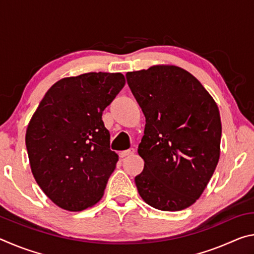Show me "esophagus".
<instances>
[{
	"instance_id": "1",
	"label": "esophagus",
	"mask_w": 254,
	"mask_h": 254,
	"mask_svg": "<svg viewBox=\"0 0 254 254\" xmlns=\"http://www.w3.org/2000/svg\"><path fill=\"white\" fill-rule=\"evenodd\" d=\"M134 152H135V150L133 149V148H131V149H128V150H126V151L120 152V157L124 158V157H127V156H132V154H134Z\"/></svg>"
}]
</instances>
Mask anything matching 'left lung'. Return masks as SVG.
Listing matches in <instances>:
<instances>
[{"instance_id":"1","label":"left lung","mask_w":254,"mask_h":254,"mask_svg":"<svg viewBox=\"0 0 254 254\" xmlns=\"http://www.w3.org/2000/svg\"><path fill=\"white\" fill-rule=\"evenodd\" d=\"M127 80L145 117L137 191L157 209L187 208L203 194L220 159L216 102L196 77L174 65L127 72Z\"/></svg>"}]
</instances>
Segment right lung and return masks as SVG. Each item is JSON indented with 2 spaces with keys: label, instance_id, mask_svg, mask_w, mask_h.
Segmentation results:
<instances>
[{
  "label": "right lung",
  "instance_id": "obj_1",
  "mask_svg": "<svg viewBox=\"0 0 254 254\" xmlns=\"http://www.w3.org/2000/svg\"><path fill=\"white\" fill-rule=\"evenodd\" d=\"M126 85L121 72L66 77L46 93L25 133L37 184L60 208L79 212L104 195L119 156L110 149L103 111Z\"/></svg>",
  "mask_w": 254,
  "mask_h": 254
}]
</instances>
